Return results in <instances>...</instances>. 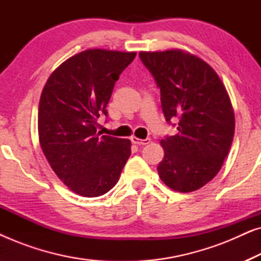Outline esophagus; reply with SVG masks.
I'll use <instances>...</instances> for the list:
<instances>
[{
	"label": "esophagus",
	"mask_w": 261,
	"mask_h": 261,
	"mask_svg": "<svg viewBox=\"0 0 261 261\" xmlns=\"http://www.w3.org/2000/svg\"><path fill=\"white\" fill-rule=\"evenodd\" d=\"M132 142L135 145H139V146H144V145H148L149 142H151V139H139L137 137H132Z\"/></svg>",
	"instance_id": "34e87169"
}]
</instances>
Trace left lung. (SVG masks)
<instances>
[{"instance_id": "8db88e82", "label": "left lung", "mask_w": 261, "mask_h": 261, "mask_svg": "<svg viewBox=\"0 0 261 261\" xmlns=\"http://www.w3.org/2000/svg\"><path fill=\"white\" fill-rule=\"evenodd\" d=\"M160 89L163 113L177 120V134L160 141V179L178 192L198 190L222 167L234 138L230 98L215 70L181 49L140 52Z\"/></svg>"}]
</instances>
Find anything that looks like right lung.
Listing matches in <instances>:
<instances>
[{"mask_svg": "<svg viewBox=\"0 0 261 261\" xmlns=\"http://www.w3.org/2000/svg\"><path fill=\"white\" fill-rule=\"evenodd\" d=\"M135 52L87 49L65 60L42 89L39 141L57 176L71 191L97 197L115 187L130 155V140L96 133L114 85Z\"/></svg>", "mask_w": 261, "mask_h": 261, "instance_id": "right-lung-1", "label": "right lung"}]
</instances>
